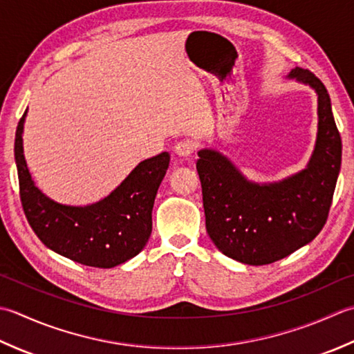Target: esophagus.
<instances>
[{
	"mask_svg": "<svg viewBox=\"0 0 354 354\" xmlns=\"http://www.w3.org/2000/svg\"><path fill=\"white\" fill-rule=\"evenodd\" d=\"M174 151L176 154L180 156V157H189L192 154V143L191 142H186V140H182V142H177L176 147H174Z\"/></svg>",
	"mask_w": 354,
	"mask_h": 354,
	"instance_id": "esophagus-1",
	"label": "esophagus"
}]
</instances>
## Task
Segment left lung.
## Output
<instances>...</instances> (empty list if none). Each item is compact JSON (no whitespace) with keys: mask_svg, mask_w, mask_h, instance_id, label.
<instances>
[{"mask_svg":"<svg viewBox=\"0 0 354 354\" xmlns=\"http://www.w3.org/2000/svg\"><path fill=\"white\" fill-rule=\"evenodd\" d=\"M287 77L318 96V133L304 169L279 182L255 183L220 151H198L207 235L226 257L249 266L275 263L321 232L341 169L342 142L327 88L301 67Z\"/></svg>","mask_w":354,"mask_h":354,"instance_id":"left-lung-1","label":"left lung"}]
</instances>
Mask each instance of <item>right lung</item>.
<instances>
[{"label":"right lung","mask_w":354,"mask_h":354,"mask_svg":"<svg viewBox=\"0 0 354 354\" xmlns=\"http://www.w3.org/2000/svg\"><path fill=\"white\" fill-rule=\"evenodd\" d=\"M27 110L15 134L19 196L28 225L44 246L71 261L111 269L134 258L153 230V206L169 167L165 153L140 162L116 189L96 203L62 205L36 187L23 148Z\"/></svg>","instance_id":"1"}]
</instances>
